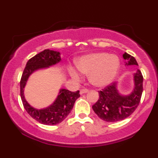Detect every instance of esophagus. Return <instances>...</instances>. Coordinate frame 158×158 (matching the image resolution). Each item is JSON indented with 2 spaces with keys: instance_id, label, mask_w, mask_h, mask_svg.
Here are the masks:
<instances>
[{
  "instance_id": "34e87169",
  "label": "esophagus",
  "mask_w": 158,
  "mask_h": 158,
  "mask_svg": "<svg viewBox=\"0 0 158 158\" xmlns=\"http://www.w3.org/2000/svg\"><path fill=\"white\" fill-rule=\"evenodd\" d=\"M87 92H88V89H85V88H84V89H81L80 90V94H85V93H87Z\"/></svg>"
}]
</instances>
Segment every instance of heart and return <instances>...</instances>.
Wrapping results in <instances>:
<instances>
[{
    "instance_id": "b5f03b06",
    "label": "heart",
    "mask_w": 158,
    "mask_h": 158,
    "mask_svg": "<svg viewBox=\"0 0 158 158\" xmlns=\"http://www.w3.org/2000/svg\"><path fill=\"white\" fill-rule=\"evenodd\" d=\"M78 70L81 73L89 75L92 85L98 88L108 85L119 71L120 61L118 56L109 55L106 52H96L81 57L77 62ZM70 76L79 80V74L73 69L70 70Z\"/></svg>"
}]
</instances>
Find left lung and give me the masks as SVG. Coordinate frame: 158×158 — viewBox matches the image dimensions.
<instances>
[{"label":"left lung","instance_id":"8db88e82","mask_svg":"<svg viewBox=\"0 0 158 158\" xmlns=\"http://www.w3.org/2000/svg\"><path fill=\"white\" fill-rule=\"evenodd\" d=\"M123 59L128 61L126 65H138L133 56L127 52ZM135 88L127 96L121 95L117 90V83L112 82L99 91V99L92 106L96 114L106 122H117L127 118L137 109L143 93V77L140 70L134 74Z\"/></svg>","mask_w":158,"mask_h":158}]
</instances>
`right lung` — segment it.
<instances>
[{
    "label": "right lung",
    "instance_id": "right-lung-1",
    "mask_svg": "<svg viewBox=\"0 0 158 158\" xmlns=\"http://www.w3.org/2000/svg\"><path fill=\"white\" fill-rule=\"evenodd\" d=\"M61 61L60 52L44 50L27 61L20 81L21 98L25 110L36 121L44 125H56L62 122L70 113L76 100L80 97L79 90L72 92L61 89L59 94L51 106L44 109H35L27 102L23 95L24 87L28 78L35 70L52 66Z\"/></svg>",
    "mask_w": 158,
    "mask_h": 158
}]
</instances>
